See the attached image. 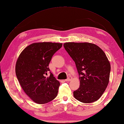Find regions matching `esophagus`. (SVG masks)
I'll list each match as a JSON object with an SVG mask.
<instances>
[{"label":"esophagus","instance_id":"1","mask_svg":"<svg viewBox=\"0 0 124 124\" xmlns=\"http://www.w3.org/2000/svg\"><path fill=\"white\" fill-rule=\"evenodd\" d=\"M72 77H69L67 79L65 80V81H69L72 80Z\"/></svg>","mask_w":124,"mask_h":124}]
</instances>
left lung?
Masks as SVG:
<instances>
[{
    "label": "left lung",
    "mask_w": 124,
    "mask_h": 124,
    "mask_svg": "<svg viewBox=\"0 0 124 124\" xmlns=\"http://www.w3.org/2000/svg\"><path fill=\"white\" fill-rule=\"evenodd\" d=\"M63 46L75 61L79 75L80 86L73 92L75 98L85 103L97 101L109 81L111 66L106 54L92 43L69 42Z\"/></svg>",
    "instance_id": "8db88e82"
}]
</instances>
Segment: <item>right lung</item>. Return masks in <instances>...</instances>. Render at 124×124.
<instances>
[{
  "label": "right lung",
  "instance_id": "add662e5",
  "mask_svg": "<svg viewBox=\"0 0 124 124\" xmlns=\"http://www.w3.org/2000/svg\"><path fill=\"white\" fill-rule=\"evenodd\" d=\"M62 43L43 42L28 46L21 53L15 73L25 94L36 103L45 104L56 97L60 83L50 72L48 65Z\"/></svg>",
  "mask_w": 124,
  "mask_h": 124
}]
</instances>
